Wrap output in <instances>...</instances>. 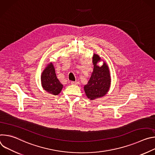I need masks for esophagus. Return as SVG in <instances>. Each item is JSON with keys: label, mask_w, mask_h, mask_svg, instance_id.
Here are the masks:
<instances>
[{"label": "esophagus", "mask_w": 155, "mask_h": 155, "mask_svg": "<svg viewBox=\"0 0 155 155\" xmlns=\"http://www.w3.org/2000/svg\"><path fill=\"white\" fill-rule=\"evenodd\" d=\"M78 82L77 81H71V84H78Z\"/></svg>", "instance_id": "34e87169"}]
</instances>
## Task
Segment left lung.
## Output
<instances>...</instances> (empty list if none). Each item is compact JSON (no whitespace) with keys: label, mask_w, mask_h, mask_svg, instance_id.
I'll return each mask as SVG.
<instances>
[{"label":"left lung","mask_w":155,"mask_h":155,"mask_svg":"<svg viewBox=\"0 0 155 155\" xmlns=\"http://www.w3.org/2000/svg\"><path fill=\"white\" fill-rule=\"evenodd\" d=\"M100 57L94 54L93 58L94 69L91 77L84 87L86 96L91 100L103 97L108 92L110 84V76L108 65L104 62L101 67L97 65Z\"/></svg>","instance_id":"left-lung-1"}]
</instances>
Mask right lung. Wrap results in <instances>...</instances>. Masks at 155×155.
I'll list each match as a JSON object with an SVG mask.
<instances>
[{"label":"right lung","instance_id":"obj_1","mask_svg":"<svg viewBox=\"0 0 155 155\" xmlns=\"http://www.w3.org/2000/svg\"><path fill=\"white\" fill-rule=\"evenodd\" d=\"M41 81L43 89L51 94L58 95L62 90V84L58 79L51 63L48 64L42 72Z\"/></svg>","mask_w":155,"mask_h":155}]
</instances>
